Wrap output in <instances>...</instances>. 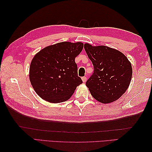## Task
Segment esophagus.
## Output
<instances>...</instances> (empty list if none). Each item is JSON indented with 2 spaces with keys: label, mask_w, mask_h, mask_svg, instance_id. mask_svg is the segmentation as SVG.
<instances>
[{
  "label": "esophagus",
  "mask_w": 152,
  "mask_h": 152,
  "mask_svg": "<svg viewBox=\"0 0 152 152\" xmlns=\"http://www.w3.org/2000/svg\"><path fill=\"white\" fill-rule=\"evenodd\" d=\"M82 80L83 83H85L86 82V80H87V78H86V77H85V76L84 77H82Z\"/></svg>",
  "instance_id": "34e87169"
}]
</instances>
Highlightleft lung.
Returning a JSON list of instances; mask_svg holds the SVG:
<instances>
[{"label":"left lung","instance_id":"1","mask_svg":"<svg viewBox=\"0 0 152 152\" xmlns=\"http://www.w3.org/2000/svg\"><path fill=\"white\" fill-rule=\"evenodd\" d=\"M84 49L94 66V72L86 83L93 97L103 104L117 101L130 85L131 62L114 48L86 43Z\"/></svg>","mask_w":152,"mask_h":152}]
</instances>
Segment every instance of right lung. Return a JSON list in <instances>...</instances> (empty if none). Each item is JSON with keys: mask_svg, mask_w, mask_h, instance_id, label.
I'll return each instance as SVG.
<instances>
[{"mask_svg": "<svg viewBox=\"0 0 152 152\" xmlns=\"http://www.w3.org/2000/svg\"><path fill=\"white\" fill-rule=\"evenodd\" d=\"M83 48L81 42H62L45 47L34 55L29 80L40 97L51 103L64 102L71 97L82 83L75 58Z\"/></svg>", "mask_w": 152, "mask_h": 152, "instance_id": "obj_1", "label": "right lung"}]
</instances>
